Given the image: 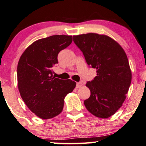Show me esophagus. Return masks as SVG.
Here are the masks:
<instances>
[{"label":"esophagus","mask_w":146,"mask_h":146,"mask_svg":"<svg viewBox=\"0 0 146 146\" xmlns=\"http://www.w3.org/2000/svg\"><path fill=\"white\" fill-rule=\"evenodd\" d=\"M82 85V82H77V83H76V88H77V89H78V88L81 87Z\"/></svg>","instance_id":"esophagus-1"}]
</instances>
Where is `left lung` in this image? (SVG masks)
Instances as JSON below:
<instances>
[{
    "label": "left lung",
    "instance_id": "1",
    "mask_svg": "<svg viewBox=\"0 0 146 146\" xmlns=\"http://www.w3.org/2000/svg\"><path fill=\"white\" fill-rule=\"evenodd\" d=\"M73 40L87 64L97 70V76L86 84L91 95L84 106L94 116L109 118L123 105L130 87L127 55L118 42L106 35L89 33L74 36Z\"/></svg>",
    "mask_w": 146,
    "mask_h": 146
}]
</instances>
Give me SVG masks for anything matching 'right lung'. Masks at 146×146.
I'll list each match as a JSON object with an SVG mask.
<instances>
[{
	"mask_svg": "<svg viewBox=\"0 0 146 146\" xmlns=\"http://www.w3.org/2000/svg\"><path fill=\"white\" fill-rule=\"evenodd\" d=\"M72 42V36L53 35L34 42L17 65L18 89L26 105L38 117L49 119L60 114L64 98L76 87L70 79L53 76L57 55Z\"/></svg>",
	"mask_w": 146,
	"mask_h": 146,
	"instance_id": "1",
	"label": "right lung"
}]
</instances>
